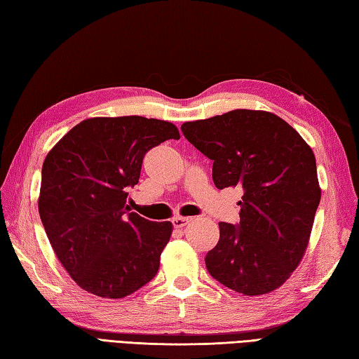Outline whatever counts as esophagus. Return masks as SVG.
I'll list each match as a JSON object with an SVG mask.
<instances>
[{"label":"esophagus","mask_w":359,"mask_h":359,"mask_svg":"<svg viewBox=\"0 0 359 359\" xmlns=\"http://www.w3.org/2000/svg\"><path fill=\"white\" fill-rule=\"evenodd\" d=\"M188 222H189V219H188V217H180V216H177V217H174V219H172V225H174V228H184Z\"/></svg>","instance_id":"esophagus-1"}]
</instances>
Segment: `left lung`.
Wrapping results in <instances>:
<instances>
[{"label":"left lung","instance_id":"left-lung-1","mask_svg":"<svg viewBox=\"0 0 359 359\" xmlns=\"http://www.w3.org/2000/svg\"><path fill=\"white\" fill-rule=\"evenodd\" d=\"M185 139L212 160L219 189H243L241 222H220L205 257L220 284L245 296L270 293L299 265L319 201L315 154L296 129L266 111L234 109L187 121Z\"/></svg>","mask_w":359,"mask_h":359}]
</instances>
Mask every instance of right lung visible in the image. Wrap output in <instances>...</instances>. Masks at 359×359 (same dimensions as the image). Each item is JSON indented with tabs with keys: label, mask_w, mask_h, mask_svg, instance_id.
Returning <instances> with one entry per match:
<instances>
[{
	"label": "right lung",
	"mask_w": 359,
	"mask_h": 359,
	"mask_svg": "<svg viewBox=\"0 0 359 359\" xmlns=\"http://www.w3.org/2000/svg\"><path fill=\"white\" fill-rule=\"evenodd\" d=\"M170 139H180L170 121L95 117L46 156L38 211L58 261L86 292L120 299L157 274L172 224L131 212L126 201L144 154Z\"/></svg>",
	"instance_id": "right-lung-1"
}]
</instances>
